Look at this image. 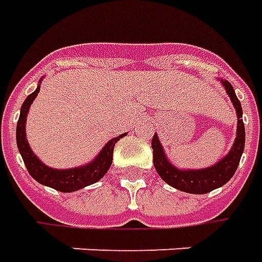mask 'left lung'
Segmentation results:
<instances>
[{
	"instance_id": "1",
	"label": "left lung",
	"mask_w": 262,
	"mask_h": 262,
	"mask_svg": "<svg viewBox=\"0 0 262 262\" xmlns=\"http://www.w3.org/2000/svg\"><path fill=\"white\" fill-rule=\"evenodd\" d=\"M223 85L226 88L228 96L233 100L234 106H235V112H237V118H238L235 142H234L230 153L223 160H220L217 164H214L213 167H208V169L179 170L176 169L174 166H171L169 160L166 159L164 153H163L162 144L159 142L156 135L151 139L155 169L163 180L170 184L171 187L186 191V193H191V194H204V193H208L214 188L224 186L233 177L235 170L238 167L239 159H241L243 150H244V143H246L243 109H241V103L235 96L231 83L228 80H224Z\"/></svg>"
}]
</instances>
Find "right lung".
I'll list each match as a JSON object with an SVG mask.
<instances>
[{"label": "right lung", "mask_w": 262, "mask_h": 262, "mask_svg": "<svg viewBox=\"0 0 262 262\" xmlns=\"http://www.w3.org/2000/svg\"><path fill=\"white\" fill-rule=\"evenodd\" d=\"M38 92H39V86L36 88L35 92L31 93L28 98L25 99L23 107H21V115H19V119H18V125H16V144H18V149H19V153L23 156V160L25 163V166H27V169H28L29 174L43 186H48V187L55 188L58 191H63V193L76 191L79 188L91 186L93 183L100 180L106 174V171L109 170L111 164H112L115 143L125 135H120V136L109 140L99 153V156L96 157L92 163H89L83 167L71 170L51 169L42 162H39V159L34 155V151L31 150L28 142H27V136H25L27 113H28L29 106L34 102Z\"/></svg>", "instance_id": "1"}]
</instances>
